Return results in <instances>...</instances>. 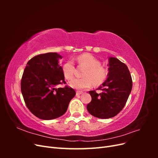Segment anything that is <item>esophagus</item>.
I'll list each match as a JSON object with an SVG mask.
<instances>
[{
  "label": "esophagus",
  "mask_w": 158,
  "mask_h": 158,
  "mask_svg": "<svg viewBox=\"0 0 158 158\" xmlns=\"http://www.w3.org/2000/svg\"><path fill=\"white\" fill-rule=\"evenodd\" d=\"M83 93H84V92H82V91H77V92H76V95H81V94H82Z\"/></svg>",
  "instance_id": "esophagus-1"
}]
</instances>
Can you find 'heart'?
<instances>
[{"label":"heart","mask_w":158,"mask_h":158,"mask_svg":"<svg viewBox=\"0 0 158 158\" xmlns=\"http://www.w3.org/2000/svg\"><path fill=\"white\" fill-rule=\"evenodd\" d=\"M76 60L80 65H83L87 69L83 74L84 78H75L71 81L70 85L76 89H87L92 88L94 84L96 85L102 84L107 78L108 70L105 66L101 65L97 58L89 53H83L76 58ZM64 78L70 80L74 78L75 66L72 60L66 61L62 67Z\"/></svg>","instance_id":"1"}]
</instances>
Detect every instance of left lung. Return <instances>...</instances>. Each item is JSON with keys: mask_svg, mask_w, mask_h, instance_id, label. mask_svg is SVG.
Masks as SVG:
<instances>
[{"mask_svg": "<svg viewBox=\"0 0 158 158\" xmlns=\"http://www.w3.org/2000/svg\"><path fill=\"white\" fill-rule=\"evenodd\" d=\"M109 74L98 89L89 91L92 101L87 109L92 115L99 118L113 117L125 107L130 95L132 80L127 66L114 57L109 58Z\"/></svg>", "mask_w": 158, "mask_h": 158, "instance_id": "obj_1", "label": "left lung"}]
</instances>
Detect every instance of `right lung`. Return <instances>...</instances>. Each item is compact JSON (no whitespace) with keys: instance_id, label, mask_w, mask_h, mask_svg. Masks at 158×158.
Masks as SVG:
<instances>
[{"instance_id":"obj_1","label":"right lung","mask_w":158,"mask_h":158,"mask_svg":"<svg viewBox=\"0 0 158 158\" xmlns=\"http://www.w3.org/2000/svg\"><path fill=\"white\" fill-rule=\"evenodd\" d=\"M56 52L33 56L27 62L21 80V91L28 109L44 120H51L64 114L70 100L76 95L74 89L66 85L64 76Z\"/></svg>"}]
</instances>
